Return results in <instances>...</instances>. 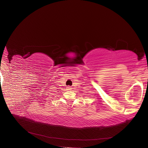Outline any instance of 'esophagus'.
<instances>
[{"label": "esophagus", "mask_w": 148, "mask_h": 148, "mask_svg": "<svg viewBox=\"0 0 148 148\" xmlns=\"http://www.w3.org/2000/svg\"><path fill=\"white\" fill-rule=\"evenodd\" d=\"M67 88H68V90H69L72 89V88H71V87H70V86H68V87H67Z\"/></svg>", "instance_id": "34e87169"}]
</instances>
